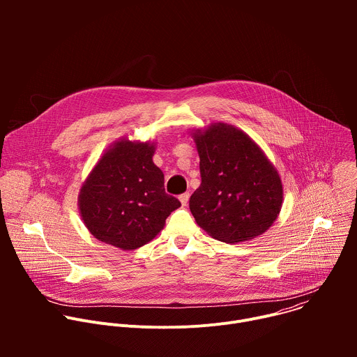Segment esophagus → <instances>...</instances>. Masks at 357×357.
Masks as SVG:
<instances>
[{"label":"esophagus","instance_id":"34e87169","mask_svg":"<svg viewBox=\"0 0 357 357\" xmlns=\"http://www.w3.org/2000/svg\"><path fill=\"white\" fill-rule=\"evenodd\" d=\"M179 200H181V205L182 206H186L188 205V200H189V193H182L179 196Z\"/></svg>","mask_w":357,"mask_h":357}]
</instances>
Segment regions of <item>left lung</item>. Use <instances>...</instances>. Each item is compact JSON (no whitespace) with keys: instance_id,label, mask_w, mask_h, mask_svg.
<instances>
[{"instance_id":"obj_1","label":"left lung","mask_w":357,"mask_h":357,"mask_svg":"<svg viewBox=\"0 0 357 357\" xmlns=\"http://www.w3.org/2000/svg\"><path fill=\"white\" fill-rule=\"evenodd\" d=\"M202 183L189 200L196 223L216 240L236 244L266 233L277 220L284 189L278 171L244 131L212 123L190 132Z\"/></svg>"}]
</instances>
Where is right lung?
Segmentation results:
<instances>
[{"label": "right lung", "instance_id": "right-lung-1", "mask_svg": "<svg viewBox=\"0 0 357 357\" xmlns=\"http://www.w3.org/2000/svg\"><path fill=\"white\" fill-rule=\"evenodd\" d=\"M155 142H113L79 190L77 206L87 230L100 241L135 250L154 238L181 202L165 193L164 174L152 161Z\"/></svg>", "mask_w": 357, "mask_h": 357}]
</instances>
